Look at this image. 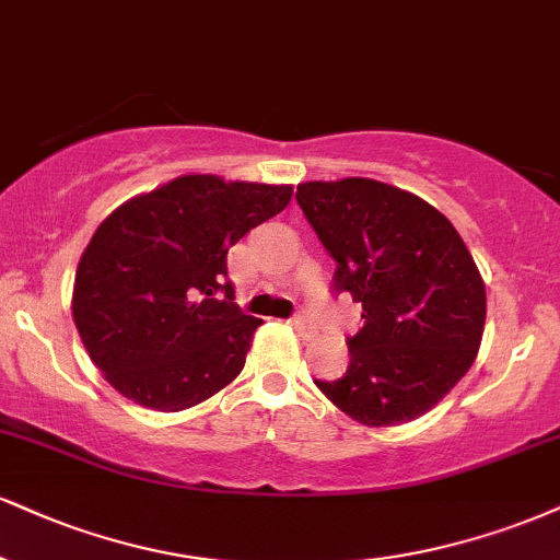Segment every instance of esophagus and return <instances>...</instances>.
Wrapping results in <instances>:
<instances>
[{
    "instance_id": "esophagus-1",
    "label": "esophagus",
    "mask_w": 560,
    "mask_h": 560,
    "mask_svg": "<svg viewBox=\"0 0 560 560\" xmlns=\"http://www.w3.org/2000/svg\"><path fill=\"white\" fill-rule=\"evenodd\" d=\"M292 326L298 328V334L302 336V339H310V336L315 334V326H313V320L305 318V315H298V318H292Z\"/></svg>"
}]
</instances>
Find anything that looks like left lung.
Listing matches in <instances>:
<instances>
[{"label":"left lung","instance_id":"obj_1","mask_svg":"<svg viewBox=\"0 0 560 560\" xmlns=\"http://www.w3.org/2000/svg\"><path fill=\"white\" fill-rule=\"evenodd\" d=\"M298 203L336 260L334 289L362 302L339 381H315L368 428L412 422L472 368L485 281L454 224L415 192L347 177L302 182Z\"/></svg>","mask_w":560,"mask_h":560}]
</instances>
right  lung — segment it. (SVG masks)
I'll return each mask as SVG.
<instances>
[{
    "mask_svg": "<svg viewBox=\"0 0 560 560\" xmlns=\"http://www.w3.org/2000/svg\"><path fill=\"white\" fill-rule=\"evenodd\" d=\"M292 192L185 174L101 221L80 255L72 320L112 388L145 409L182 412L237 378L262 320L232 302L226 253Z\"/></svg>",
    "mask_w": 560,
    "mask_h": 560,
    "instance_id": "right-lung-1",
    "label": "right lung"
}]
</instances>
